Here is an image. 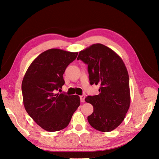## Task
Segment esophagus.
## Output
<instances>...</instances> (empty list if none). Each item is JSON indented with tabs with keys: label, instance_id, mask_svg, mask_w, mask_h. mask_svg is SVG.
Masks as SVG:
<instances>
[{
	"label": "esophagus",
	"instance_id": "34e87169",
	"mask_svg": "<svg viewBox=\"0 0 159 159\" xmlns=\"http://www.w3.org/2000/svg\"><path fill=\"white\" fill-rule=\"evenodd\" d=\"M85 96L84 95H81V96H80V102H85Z\"/></svg>",
	"mask_w": 159,
	"mask_h": 159
}]
</instances>
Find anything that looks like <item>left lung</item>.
Instances as JSON below:
<instances>
[{
    "label": "left lung",
    "instance_id": "obj_1",
    "mask_svg": "<svg viewBox=\"0 0 159 159\" xmlns=\"http://www.w3.org/2000/svg\"><path fill=\"white\" fill-rule=\"evenodd\" d=\"M77 59L88 65L90 84L100 86L99 94L85 98L93 106L88 121L94 129L111 132L123 122L130 107L127 70L115 52L100 43L80 51Z\"/></svg>",
    "mask_w": 159,
    "mask_h": 159
}]
</instances>
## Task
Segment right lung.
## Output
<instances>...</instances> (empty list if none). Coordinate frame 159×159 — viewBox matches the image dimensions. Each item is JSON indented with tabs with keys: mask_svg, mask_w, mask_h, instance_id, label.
Masks as SVG:
<instances>
[{
	"mask_svg": "<svg viewBox=\"0 0 159 159\" xmlns=\"http://www.w3.org/2000/svg\"><path fill=\"white\" fill-rule=\"evenodd\" d=\"M78 52L52 48L39 54L28 68L22 83L23 102L30 117L48 132L64 129L80 105L77 95L56 93L64 85L66 67Z\"/></svg>",
	"mask_w": 159,
	"mask_h": 159,
	"instance_id": "1",
	"label": "right lung"
}]
</instances>
